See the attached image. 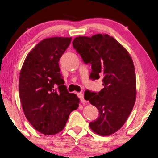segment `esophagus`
Listing matches in <instances>:
<instances>
[{
    "mask_svg": "<svg viewBox=\"0 0 158 158\" xmlns=\"http://www.w3.org/2000/svg\"><path fill=\"white\" fill-rule=\"evenodd\" d=\"M78 96L79 98H80V100H81V102H85V100H84V94L83 93H79L78 94Z\"/></svg>",
    "mask_w": 158,
    "mask_h": 158,
    "instance_id": "1",
    "label": "esophagus"
}]
</instances>
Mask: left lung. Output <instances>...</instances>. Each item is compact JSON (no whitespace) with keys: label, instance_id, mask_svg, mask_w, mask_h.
<instances>
[{"label":"left lung","instance_id":"obj_1","mask_svg":"<svg viewBox=\"0 0 158 158\" xmlns=\"http://www.w3.org/2000/svg\"><path fill=\"white\" fill-rule=\"evenodd\" d=\"M73 44L84 62L91 65L90 78L102 79L104 88L100 92L85 91V100L100 113L89 126L99 135H111L122 127L135 105L137 90L132 58L125 47L107 34L79 36Z\"/></svg>","mask_w":158,"mask_h":158}]
</instances>
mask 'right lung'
Segmentation results:
<instances>
[{
  "instance_id": "right-lung-1",
  "label": "right lung",
  "mask_w": 158,
  "mask_h": 158,
  "mask_svg": "<svg viewBox=\"0 0 158 158\" xmlns=\"http://www.w3.org/2000/svg\"><path fill=\"white\" fill-rule=\"evenodd\" d=\"M72 37H53L40 42L21 68L19 92L24 114L37 131L53 135L65 127L69 115L78 109L79 98L69 93L58 61Z\"/></svg>"
}]
</instances>
